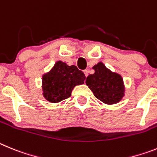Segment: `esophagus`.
<instances>
[{"mask_svg":"<svg viewBox=\"0 0 157 157\" xmlns=\"http://www.w3.org/2000/svg\"><path fill=\"white\" fill-rule=\"evenodd\" d=\"M84 74H85V77H87V76H88V73H89V71L87 70H84Z\"/></svg>","mask_w":157,"mask_h":157,"instance_id":"obj_1","label":"esophagus"}]
</instances>
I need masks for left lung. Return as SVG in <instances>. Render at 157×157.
Instances as JSON below:
<instances>
[{
    "label": "left lung",
    "instance_id": "left-lung-1",
    "mask_svg": "<svg viewBox=\"0 0 157 157\" xmlns=\"http://www.w3.org/2000/svg\"><path fill=\"white\" fill-rule=\"evenodd\" d=\"M92 69L94 73L87 77L85 83L94 95L107 105L121 101L125 92L122 77L106 68L101 62L94 65Z\"/></svg>",
    "mask_w": 157,
    "mask_h": 157
}]
</instances>
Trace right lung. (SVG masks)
<instances>
[{"label": "right lung", "instance_id": "1", "mask_svg": "<svg viewBox=\"0 0 157 157\" xmlns=\"http://www.w3.org/2000/svg\"><path fill=\"white\" fill-rule=\"evenodd\" d=\"M85 78L76 66L57 61L50 71L42 76V94L50 102H60L71 95L76 86L84 84Z\"/></svg>", "mask_w": 157, "mask_h": 157}]
</instances>
